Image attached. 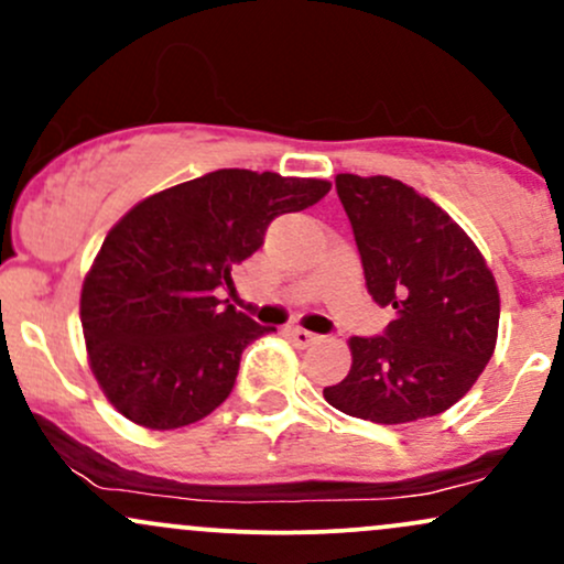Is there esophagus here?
<instances>
[{
    "label": "esophagus",
    "mask_w": 564,
    "mask_h": 564,
    "mask_svg": "<svg viewBox=\"0 0 564 564\" xmlns=\"http://www.w3.org/2000/svg\"><path fill=\"white\" fill-rule=\"evenodd\" d=\"M286 336L294 341L296 347H310L318 341V334L307 332V328H302V326H286Z\"/></svg>",
    "instance_id": "esophagus-1"
}]
</instances>
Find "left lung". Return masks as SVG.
<instances>
[{"label": "left lung", "mask_w": 564, "mask_h": 564, "mask_svg": "<svg viewBox=\"0 0 564 564\" xmlns=\"http://www.w3.org/2000/svg\"><path fill=\"white\" fill-rule=\"evenodd\" d=\"M384 336H352V366L323 398L347 416L405 424L437 416L471 390L496 349V278L475 241L400 180L336 174Z\"/></svg>", "instance_id": "obj_1"}]
</instances>
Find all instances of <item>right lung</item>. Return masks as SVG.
I'll return each instance as SVG.
<instances>
[{"label":"right lung","mask_w":564,"mask_h":564,"mask_svg":"<svg viewBox=\"0 0 564 564\" xmlns=\"http://www.w3.org/2000/svg\"><path fill=\"white\" fill-rule=\"evenodd\" d=\"M328 180L217 170L153 193L108 230L82 286V328L102 394L129 422L177 430L232 392L241 352L262 334L217 289L264 243L278 215L302 212Z\"/></svg>","instance_id":"right-lung-1"}]
</instances>
